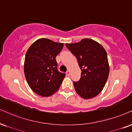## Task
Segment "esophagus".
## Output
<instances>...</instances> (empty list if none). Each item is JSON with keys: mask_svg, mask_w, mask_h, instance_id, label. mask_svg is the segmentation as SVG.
Wrapping results in <instances>:
<instances>
[{"mask_svg": "<svg viewBox=\"0 0 132 132\" xmlns=\"http://www.w3.org/2000/svg\"><path fill=\"white\" fill-rule=\"evenodd\" d=\"M66 74H67L68 76H70V74H71V72H70V71H67V72H66Z\"/></svg>", "mask_w": 132, "mask_h": 132, "instance_id": "obj_1", "label": "esophagus"}]
</instances>
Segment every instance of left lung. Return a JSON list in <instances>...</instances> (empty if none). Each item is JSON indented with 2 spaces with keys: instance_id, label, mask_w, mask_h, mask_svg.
Wrapping results in <instances>:
<instances>
[{
  "instance_id": "left-lung-1",
  "label": "left lung",
  "mask_w": 132,
  "mask_h": 132,
  "mask_svg": "<svg viewBox=\"0 0 132 132\" xmlns=\"http://www.w3.org/2000/svg\"><path fill=\"white\" fill-rule=\"evenodd\" d=\"M77 59L81 72L78 81H74L77 93L83 99L96 96L103 89L109 75L107 54L104 48L91 39L66 44Z\"/></svg>"
}]
</instances>
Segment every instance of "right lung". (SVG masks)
I'll return each instance as SVG.
<instances>
[{
  "label": "right lung",
  "mask_w": 132,
  "mask_h": 132,
  "mask_svg": "<svg viewBox=\"0 0 132 132\" xmlns=\"http://www.w3.org/2000/svg\"><path fill=\"white\" fill-rule=\"evenodd\" d=\"M63 46V43L41 38L27 51L25 76L30 87L38 95L48 97L59 89L66 74L58 71L56 56Z\"/></svg>",
  "instance_id": "right-lung-1"
}]
</instances>
